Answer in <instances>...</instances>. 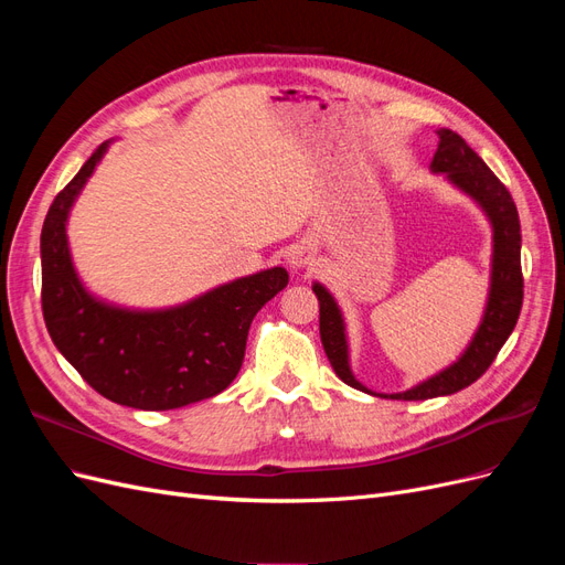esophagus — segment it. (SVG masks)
<instances>
[{"label":"esophagus","mask_w":565,"mask_h":565,"mask_svg":"<svg viewBox=\"0 0 565 565\" xmlns=\"http://www.w3.org/2000/svg\"><path fill=\"white\" fill-rule=\"evenodd\" d=\"M316 262V254L309 245H297L292 249V254H289V264H292V268H306L311 266Z\"/></svg>","instance_id":"1"}]
</instances>
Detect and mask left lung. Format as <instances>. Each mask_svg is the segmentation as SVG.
Listing matches in <instances>:
<instances>
[{"mask_svg": "<svg viewBox=\"0 0 565 565\" xmlns=\"http://www.w3.org/2000/svg\"><path fill=\"white\" fill-rule=\"evenodd\" d=\"M440 143L434 156V172H446L448 179L469 193L492 221L494 231V254H492V285L490 299L473 341L465 355L455 365L443 370L436 377L409 388L405 393H391L396 401H426L436 396H450L455 391L467 388L492 365L498 358L523 306V273H521V224L516 204L511 200L507 185L490 172V167L478 158V152L452 129H440ZM313 292L320 301V341L330 358V365L337 377L358 388L367 391L349 370L344 320L337 309L334 299L322 285H313Z\"/></svg>", "mask_w": 565, "mask_h": 565, "instance_id": "8db88e82", "label": "left lung"}]
</instances>
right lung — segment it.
Returning a JSON list of instances; mask_svg holds the SVG:
<instances>
[{
	"label": "right lung",
	"instance_id": "right-lung-1",
	"mask_svg": "<svg viewBox=\"0 0 565 565\" xmlns=\"http://www.w3.org/2000/svg\"><path fill=\"white\" fill-rule=\"evenodd\" d=\"M108 143L51 202L42 226V313L56 349L100 396L139 409L212 398L241 372L247 332L287 285L285 268L216 287L179 309L136 313L96 301L75 276L65 218Z\"/></svg>",
	"mask_w": 565,
	"mask_h": 565
}]
</instances>
